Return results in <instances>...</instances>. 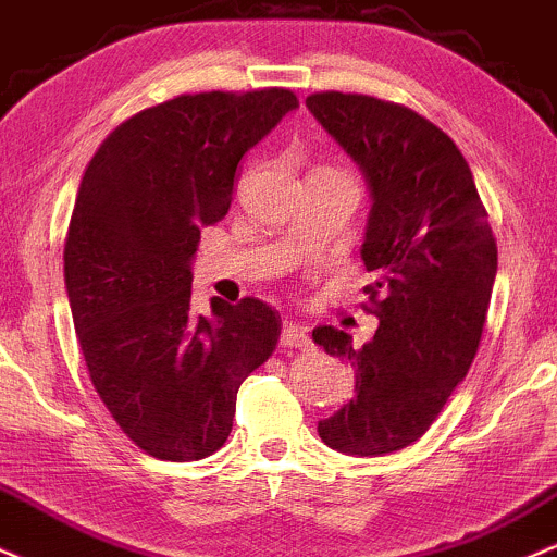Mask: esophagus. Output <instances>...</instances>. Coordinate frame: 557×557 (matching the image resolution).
<instances>
[{
  "label": "esophagus",
  "mask_w": 557,
  "mask_h": 557,
  "mask_svg": "<svg viewBox=\"0 0 557 557\" xmlns=\"http://www.w3.org/2000/svg\"><path fill=\"white\" fill-rule=\"evenodd\" d=\"M281 345L284 347H292V349H305L310 347V336H308V329L299 326L295 321H284V326H281Z\"/></svg>",
  "instance_id": "esophagus-1"
}]
</instances>
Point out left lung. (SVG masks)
I'll return each instance as SVG.
<instances>
[{"mask_svg":"<svg viewBox=\"0 0 557 557\" xmlns=\"http://www.w3.org/2000/svg\"><path fill=\"white\" fill-rule=\"evenodd\" d=\"M371 189L362 262L371 342L334 326L312 339L352 362L355 397L318 421L331 449L376 458L426 434L466 379L484 331L497 245L471 168L442 128L403 104L323 91L305 99Z\"/></svg>","mask_w":557,"mask_h":557,"instance_id":"8db88e82","label":"left lung"}]
</instances>
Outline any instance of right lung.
I'll list each match as a JSON object with an SVG mask.
<instances>
[{"label":"right lung","mask_w":557,"mask_h":557,"mask_svg":"<svg viewBox=\"0 0 557 557\" xmlns=\"http://www.w3.org/2000/svg\"><path fill=\"white\" fill-rule=\"evenodd\" d=\"M297 108L289 89L181 94L121 123L81 178L62 255L73 326L104 408L152 458L221 449L242 381L276 349L281 315L260 299L191 310V258L239 160Z\"/></svg>","instance_id":"add662e5"}]
</instances>
